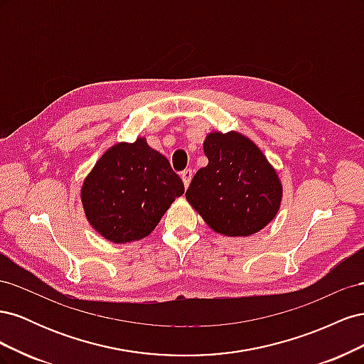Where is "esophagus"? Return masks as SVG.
Here are the masks:
<instances>
[{"label":"esophagus","instance_id":"34e87169","mask_svg":"<svg viewBox=\"0 0 364 364\" xmlns=\"http://www.w3.org/2000/svg\"><path fill=\"white\" fill-rule=\"evenodd\" d=\"M181 178H182V182L185 185V188H188V185L191 182V178H193V171L190 168H186L181 173Z\"/></svg>","mask_w":364,"mask_h":364}]
</instances>
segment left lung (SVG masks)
Wrapping results in <instances>:
<instances>
[{"instance_id":"left-lung-1","label":"left lung","mask_w":364,"mask_h":364,"mask_svg":"<svg viewBox=\"0 0 364 364\" xmlns=\"http://www.w3.org/2000/svg\"><path fill=\"white\" fill-rule=\"evenodd\" d=\"M208 165L194 174L186 200L215 232L249 237L277 215L282 186L262 151L246 136L208 135Z\"/></svg>"}]
</instances>
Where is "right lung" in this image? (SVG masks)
Instances as JSON below:
<instances>
[{"instance_id": "right-lung-1", "label": "right lung", "mask_w": 364, "mask_h": 364, "mask_svg": "<svg viewBox=\"0 0 364 364\" xmlns=\"http://www.w3.org/2000/svg\"><path fill=\"white\" fill-rule=\"evenodd\" d=\"M183 191L168 159L139 138L105 153L82 186V202L98 234L129 243L147 237Z\"/></svg>"}]
</instances>
